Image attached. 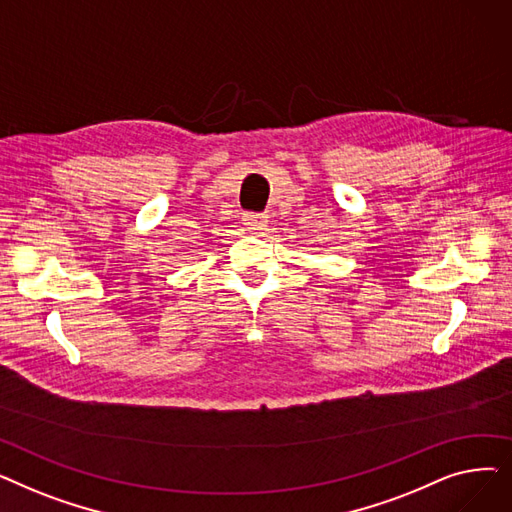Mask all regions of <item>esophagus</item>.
Wrapping results in <instances>:
<instances>
[{"instance_id":"1","label":"esophagus","mask_w":512,"mask_h":512,"mask_svg":"<svg viewBox=\"0 0 512 512\" xmlns=\"http://www.w3.org/2000/svg\"><path fill=\"white\" fill-rule=\"evenodd\" d=\"M267 215L265 213H255V211H247V213H242V224L247 226V230H251V232H257V230H263V226H265V220Z\"/></svg>"}]
</instances>
